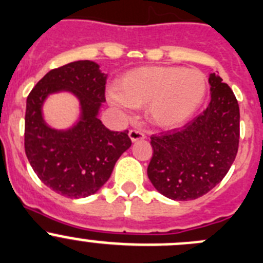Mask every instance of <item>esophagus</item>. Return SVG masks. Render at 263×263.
<instances>
[{"label":"esophagus","mask_w":263,"mask_h":263,"mask_svg":"<svg viewBox=\"0 0 263 263\" xmlns=\"http://www.w3.org/2000/svg\"><path fill=\"white\" fill-rule=\"evenodd\" d=\"M128 136H129V139H131L132 143H135V141H139V140L145 139V135H144L141 131H139V129H131V131L128 132Z\"/></svg>","instance_id":"1"}]
</instances>
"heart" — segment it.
<instances>
[{
  "label": "heart",
  "instance_id": "b5f03b06",
  "mask_svg": "<svg viewBox=\"0 0 263 263\" xmlns=\"http://www.w3.org/2000/svg\"><path fill=\"white\" fill-rule=\"evenodd\" d=\"M206 76L196 68L148 66L124 73L117 92L109 93L112 106L143 107L154 126L171 129L193 117L206 95Z\"/></svg>",
  "mask_w": 263,
  "mask_h": 263
}]
</instances>
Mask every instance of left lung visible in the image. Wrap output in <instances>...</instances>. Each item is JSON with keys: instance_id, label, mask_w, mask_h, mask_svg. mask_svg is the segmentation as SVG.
<instances>
[{"instance_id": "obj_1", "label": "left lung", "mask_w": 263, "mask_h": 263, "mask_svg": "<svg viewBox=\"0 0 263 263\" xmlns=\"http://www.w3.org/2000/svg\"><path fill=\"white\" fill-rule=\"evenodd\" d=\"M210 100L180 129L151 137L153 157L148 178L161 195L175 201L201 197L222 181L239 148L240 111L231 88L209 75Z\"/></svg>"}]
</instances>
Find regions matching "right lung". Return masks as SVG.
<instances>
[{
	"instance_id": "obj_1",
	"label": "right lung",
	"mask_w": 263,
	"mask_h": 263,
	"mask_svg": "<svg viewBox=\"0 0 263 263\" xmlns=\"http://www.w3.org/2000/svg\"><path fill=\"white\" fill-rule=\"evenodd\" d=\"M106 76L93 61H76L49 71L27 97V158L46 187L65 197H88L101 190L132 144L128 131H110L98 119ZM62 91L76 96L81 112L72 126L57 130L45 122L42 107L49 95Z\"/></svg>"
}]
</instances>
